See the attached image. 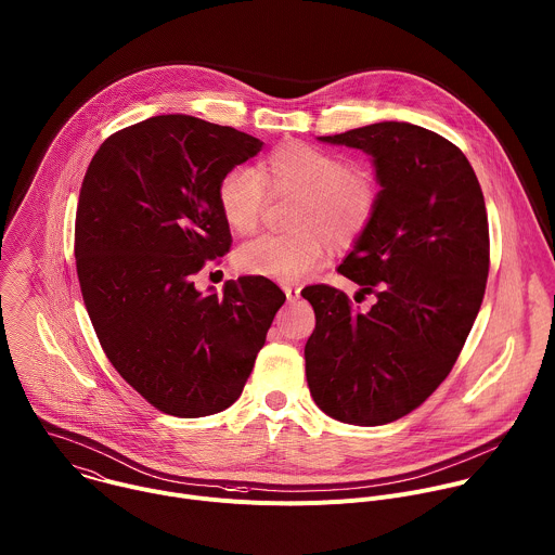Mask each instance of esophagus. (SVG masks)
<instances>
[{
	"instance_id": "34e87169",
	"label": "esophagus",
	"mask_w": 555,
	"mask_h": 555,
	"mask_svg": "<svg viewBox=\"0 0 555 555\" xmlns=\"http://www.w3.org/2000/svg\"><path fill=\"white\" fill-rule=\"evenodd\" d=\"M283 292L287 296V302H294V300L300 298V287H296V285H285Z\"/></svg>"
}]
</instances>
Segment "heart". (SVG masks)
<instances>
[{
	"label": "heart",
	"instance_id": "heart-1",
	"mask_svg": "<svg viewBox=\"0 0 555 555\" xmlns=\"http://www.w3.org/2000/svg\"><path fill=\"white\" fill-rule=\"evenodd\" d=\"M266 192L296 198L289 209V235H263L235 253L244 274L298 281L335 248L352 246L371 227L379 190L371 171L348 167L337 154L309 143H285L255 169L235 167L218 184V207L237 235L257 231Z\"/></svg>",
	"mask_w": 555,
	"mask_h": 555
}]
</instances>
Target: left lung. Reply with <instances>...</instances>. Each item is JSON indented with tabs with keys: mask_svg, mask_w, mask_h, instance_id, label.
I'll list each match as a JSON object with an SVG mask.
<instances>
[{
	"mask_svg": "<svg viewBox=\"0 0 555 555\" xmlns=\"http://www.w3.org/2000/svg\"><path fill=\"white\" fill-rule=\"evenodd\" d=\"M373 158L379 203L339 266L359 311L328 285L305 289L315 328L305 371L331 418L377 427L416 410L447 379L479 313L488 266V216L479 180L460 147L408 121H379L318 137Z\"/></svg>",
	"mask_w": 555,
	"mask_h": 555,
	"instance_id": "left-lung-1",
	"label": "left lung"
}]
</instances>
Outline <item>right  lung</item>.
I'll list each match as a JSON object with an SVG mask.
<instances>
[{"label":"right lung","mask_w":555,"mask_h":555,"mask_svg":"<svg viewBox=\"0 0 555 555\" xmlns=\"http://www.w3.org/2000/svg\"><path fill=\"white\" fill-rule=\"evenodd\" d=\"M263 141L192 115L111 134L76 211L82 300L115 371L156 410L201 418L231 408L285 294L263 276L194 285L231 248L218 184Z\"/></svg>","instance_id":"right-lung-1"}]
</instances>
